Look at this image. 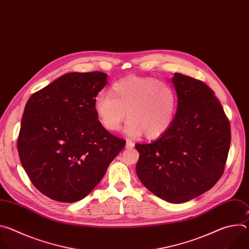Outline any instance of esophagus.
Returning a JSON list of instances; mask_svg holds the SVG:
<instances>
[{
	"label": "esophagus",
	"mask_w": 249,
	"mask_h": 249,
	"mask_svg": "<svg viewBox=\"0 0 249 249\" xmlns=\"http://www.w3.org/2000/svg\"><path fill=\"white\" fill-rule=\"evenodd\" d=\"M132 148H134V143L130 140H127L126 141V149H132Z\"/></svg>",
	"instance_id": "34e87169"
}]
</instances>
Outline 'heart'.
I'll use <instances>...</instances> for the list:
<instances>
[{"label": "heart", "mask_w": 249, "mask_h": 249, "mask_svg": "<svg viewBox=\"0 0 249 249\" xmlns=\"http://www.w3.org/2000/svg\"><path fill=\"white\" fill-rule=\"evenodd\" d=\"M177 106L174 89L149 77L128 76L112 84L110 93L101 92L93 100V108L101 125L117 131L126 116L125 133L131 137L145 134L157 139L170 128Z\"/></svg>", "instance_id": "heart-1"}]
</instances>
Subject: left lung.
Here are the masks:
<instances>
[{
	"label": "left lung",
	"mask_w": 249,
	"mask_h": 249,
	"mask_svg": "<svg viewBox=\"0 0 249 249\" xmlns=\"http://www.w3.org/2000/svg\"><path fill=\"white\" fill-rule=\"evenodd\" d=\"M177 110L170 128L151 144H137L136 172L159 198L179 204L214 186L224 173L231 126L220 101L203 82L175 73Z\"/></svg>",
	"instance_id": "obj_1"
}]
</instances>
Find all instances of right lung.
<instances>
[{
	"label": "right lung",
	"instance_id": "obj_1",
	"mask_svg": "<svg viewBox=\"0 0 249 249\" xmlns=\"http://www.w3.org/2000/svg\"><path fill=\"white\" fill-rule=\"evenodd\" d=\"M106 84L101 72L69 73L26 102L18 138L20 162L32 184L52 200L84 199L125 147L93 108Z\"/></svg>",
	"mask_w": 249,
	"mask_h": 249
}]
</instances>
